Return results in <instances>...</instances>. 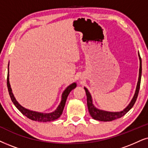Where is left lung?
Returning a JSON list of instances; mask_svg holds the SVG:
<instances>
[{
  "mask_svg": "<svg viewBox=\"0 0 148 148\" xmlns=\"http://www.w3.org/2000/svg\"><path fill=\"white\" fill-rule=\"evenodd\" d=\"M138 55H139V78H138L137 85H136L135 93H134V96L132 99L130 101L128 106L124 108L123 111L119 112H110L104 111V110H100L99 108H96V106L93 105V100L91 96L88 91V89L86 87H84L85 89L86 95H87V107L88 110H89V114H90L91 117L93 119H96V120L102 121H111L113 120H115L116 119L120 118V117H123L125 114L128 113V112L131 109L132 106H134V103H135L136 98H137L138 94H139V88H140V84H141V73H142V65H141V59L140 57L139 52H138Z\"/></svg>",
  "mask_w": 148,
  "mask_h": 148,
  "instance_id": "obj_1",
  "label": "left lung"
}]
</instances>
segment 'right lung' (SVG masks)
<instances>
[{
  "mask_svg": "<svg viewBox=\"0 0 148 148\" xmlns=\"http://www.w3.org/2000/svg\"><path fill=\"white\" fill-rule=\"evenodd\" d=\"M9 65H8V73H7V88H8V91L10 98L12 99V101L13 103L14 104V105L16 106V108H18L21 113L23 114L24 115H25L26 117H27L28 118L31 119L33 121H43V122H47V121H54L55 119L59 118V117L61 115V114L63 113V108H64L65 102H66L67 98H68L69 93H70V91L74 89V88L76 87V83H73L68 86L66 89L63 91L62 93V96H61V100L59 105L58 106V107L56 108L55 111L52 112V113H40V112H37V111H33L31 110L27 109V108H24L22 105L18 103V101L16 100V99L15 98L14 96V93L12 92V89L11 88L10 83H9Z\"/></svg>",
  "mask_w": 148,
  "mask_h": 148,
  "instance_id": "obj_1",
  "label": "right lung"
}]
</instances>
